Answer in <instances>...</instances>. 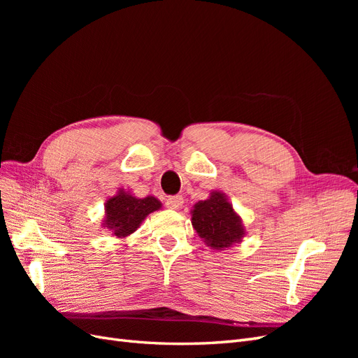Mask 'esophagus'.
I'll list each match as a JSON object with an SVG mask.
<instances>
[{"mask_svg":"<svg viewBox=\"0 0 358 358\" xmlns=\"http://www.w3.org/2000/svg\"><path fill=\"white\" fill-rule=\"evenodd\" d=\"M182 204H183V199L180 196H173L166 200V206L169 209H173V210L180 209Z\"/></svg>","mask_w":358,"mask_h":358,"instance_id":"1","label":"esophagus"}]
</instances>
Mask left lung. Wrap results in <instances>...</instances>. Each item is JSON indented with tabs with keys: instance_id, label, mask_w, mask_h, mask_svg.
Here are the masks:
<instances>
[{
	"instance_id": "obj_1",
	"label": "left lung",
	"mask_w": 358,
	"mask_h": 358,
	"mask_svg": "<svg viewBox=\"0 0 358 358\" xmlns=\"http://www.w3.org/2000/svg\"><path fill=\"white\" fill-rule=\"evenodd\" d=\"M191 222L204 243L218 251L242 242L246 234L242 218L221 191H212L209 199L194 204Z\"/></svg>"
}]
</instances>
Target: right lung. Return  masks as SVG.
Masks as SVG:
<instances>
[{
    "label": "right lung",
    "mask_w": 358,
    "mask_h": 358,
    "mask_svg": "<svg viewBox=\"0 0 358 358\" xmlns=\"http://www.w3.org/2000/svg\"><path fill=\"white\" fill-rule=\"evenodd\" d=\"M161 206L154 196L138 199L129 191L119 188L104 204L103 227L119 239H124L138 229L149 213L159 210Z\"/></svg>",
    "instance_id": "right-lung-1"
}]
</instances>
